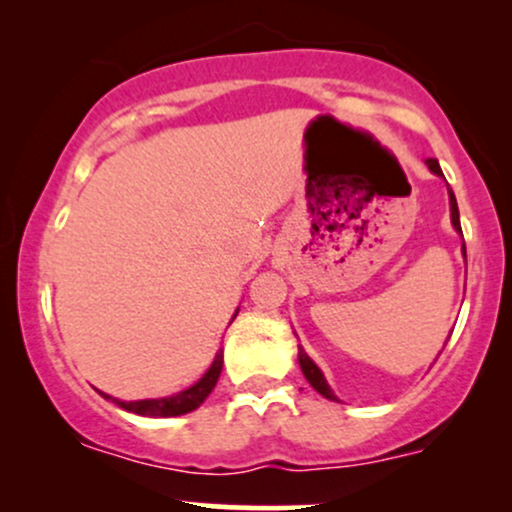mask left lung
Masks as SVG:
<instances>
[{
  "mask_svg": "<svg viewBox=\"0 0 512 512\" xmlns=\"http://www.w3.org/2000/svg\"><path fill=\"white\" fill-rule=\"evenodd\" d=\"M426 166H428V170H431V173L443 175V170H440V166H438L436 158H428ZM448 197H450V219H452V226H455V231H457V233H462V226H460V209H457V199H455V195H452L450 187H448ZM464 257H467V252H464ZM298 363H301V370H303L305 380H308V383L313 385L315 390L320 392L322 397H327V399H337V397H334L332 387L327 385V380H325V375H322V370L315 366L313 358H310L308 354H305V351L301 349V346H298Z\"/></svg>",
  "mask_w": 512,
  "mask_h": 512,
  "instance_id": "obj_1",
  "label": "left lung"
}]
</instances>
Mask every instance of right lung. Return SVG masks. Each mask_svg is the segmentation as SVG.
I'll return each instance as SVG.
<instances>
[{"instance_id":"obj_1","label":"right lung","mask_w":512,"mask_h":512,"mask_svg":"<svg viewBox=\"0 0 512 512\" xmlns=\"http://www.w3.org/2000/svg\"><path fill=\"white\" fill-rule=\"evenodd\" d=\"M238 315V313H236ZM233 315V317H236ZM221 368H223V351H219L214 358V363H211L207 373L202 375V378L197 380L195 385L187 387V390L178 392V395L173 397H161V399H137V402H122V399H115L110 395H101L105 399H113L117 407L132 411V414H139V416H182V414H190V411H195L199 404L204 402L211 395V390L216 387V380H219L221 375Z\"/></svg>"}]
</instances>
